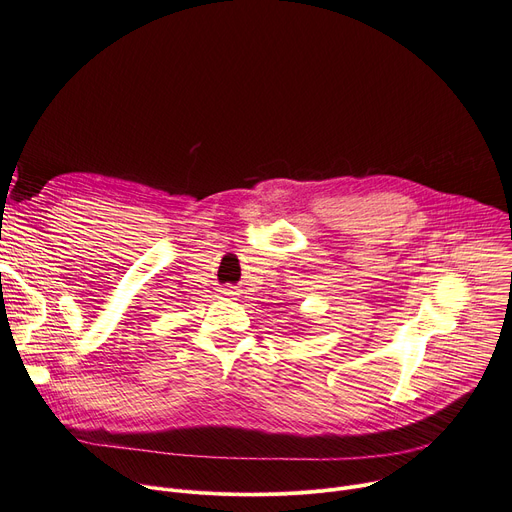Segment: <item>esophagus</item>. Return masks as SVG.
<instances>
[{"label":"esophagus","mask_w":512,"mask_h":512,"mask_svg":"<svg viewBox=\"0 0 512 512\" xmlns=\"http://www.w3.org/2000/svg\"><path fill=\"white\" fill-rule=\"evenodd\" d=\"M223 296H227V298L235 296V291H233V287H223Z\"/></svg>","instance_id":"obj_1"}]
</instances>
